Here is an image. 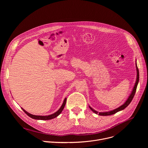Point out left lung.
<instances>
[{"label":"left lung","mask_w":148,"mask_h":148,"mask_svg":"<svg viewBox=\"0 0 148 148\" xmlns=\"http://www.w3.org/2000/svg\"><path fill=\"white\" fill-rule=\"evenodd\" d=\"M136 71H137V78H136V81L135 84V86H134V88H133V90H132V91L131 95H130L129 98H128V99L126 100V101L122 105H121V107H119V108H116V109H115V110H113V111H110V112H98L97 111H95L94 110H93L91 107H90L89 106V107H90V108L91 110V111H92L94 113H95V114H98V115H99L107 116V115H113V114L116 113V112H118V111H121V110H124L126 107L128 106V105L131 103V102L132 101V99H133V98H134V95H135V94L136 90V88H137V86H138V82H139V70H138V67H137L136 62Z\"/></svg>","instance_id":"8db88e82"}]
</instances>
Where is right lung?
I'll use <instances>...</instances> for the list:
<instances>
[{
	"label": "right lung",
	"mask_w": 148,
	"mask_h": 148,
	"mask_svg": "<svg viewBox=\"0 0 148 148\" xmlns=\"http://www.w3.org/2000/svg\"><path fill=\"white\" fill-rule=\"evenodd\" d=\"M66 101H67V98H66L64 100V102H63L62 105H61V107H60V108L55 113H54L53 114L50 115H47V116H38V115H34L32 114H30L29 113H28L27 111H26L24 109L22 108L23 111L30 118H33V119H38V120H49V119H53L57 116H58L61 112L62 111L63 109H64V107H65V105L66 103Z\"/></svg>",
	"instance_id": "obj_1"
}]
</instances>
